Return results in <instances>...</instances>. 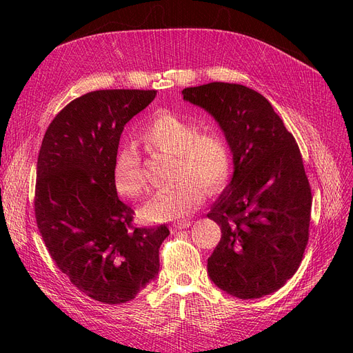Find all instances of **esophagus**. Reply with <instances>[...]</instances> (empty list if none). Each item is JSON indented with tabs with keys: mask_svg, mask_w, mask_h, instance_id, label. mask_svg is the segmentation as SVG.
Segmentation results:
<instances>
[{
	"mask_svg": "<svg viewBox=\"0 0 353 353\" xmlns=\"http://www.w3.org/2000/svg\"><path fill=\"white\" fill-rule=\"evenodd\" d=\"M190 225H191L190 221H179V222H175V223H172V225H170V231L176 232V231H179V230L188 228Z\"/></svg>",
	"mask_w": 353,
	"mask_h": 353,
	"instance_id": "esophagus-1",
	"label": "esophagus"
}]
</instances>
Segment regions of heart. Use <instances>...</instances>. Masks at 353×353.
I'll return each mask as SVG.
<instances>
[{"instance_id": "heart-1", "label": "heart", "mask_w": 353, "mask_h": 353, "mask_svg": "<svg viewBox=\"0 0 353 353\" xmlns=\"http://www.w3.org/2000/svg\"><path fill=\"white\" fill-rule=\"evenodd\" d=\"M138 141L152 152L175 154L172 187L163 188L150 199L143 215L154 222L187 216L205 197L219 194L232 174L230 143L218 130H201L194 121L172 110H160L138 132ZM113 178L117 191L137 199L147 191V179L137 148L126 144L114 159Z\"/></svg>"}]
</instances>
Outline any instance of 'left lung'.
Returning a JSON list of instances; mask_svg holds the SVG:
<instances>
[{
    "instance_id": "8db88e82",
    "label": "left lung",
    "mask_w": 353,
    "mask_h": 353,
    "mask_svg": "<svg viewBox=\"0 0 353 353\" xmlns=\"http://www.w3.org/2000/svg\"><path fill=\"white\" fill-rule=\"evenodd\" d=\"M183 95L213 114L234 159L231 183L208 213L222 232L209 276L239 299L274 293L297 271L309 239L312 193L299 145L271 103L244 85L210 82Z\"/></svg>"
}]
</instances>
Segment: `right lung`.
<instances>
[{"label":"right lung","instance_id":"right-lung-1","mask_svg":"<svg viewBox=\"0 0 353 353\" xmlns=\"http://www.w3.org/2000/svg\"><path fill=\"white\" fill-rule=\"evenodd\" d=\"M154 90H100L52 119L38 154L37 225L57 268L78 290L108 305L130 302L159 272L166 225L135 227L117 197L114 159L123 126Z\"/></svg>","mask_w":353,"mask_h":353}]
</instances>
